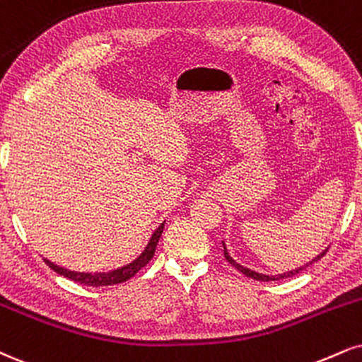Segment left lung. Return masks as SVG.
<instances>
[{"mask_svg": "<svg viewBox=\"0 0 362 362\" xmlns=\"http://www.w3.org/2000/svg\"><path fill=\"white\" fill-rule=\"evenodd\" d=\"M223 245H224V243H223ZM325 252H327V250H325L324 252H322V255H319V256H317V258H315V259H312V261H310V263H308V264H312V263H313V261H319V259L322 258V256H324V255H325ZM224 256H226V259H228V261H229V263H230V264H233V267H234V268H236V269H239V272H241V273H243V275L250 276V278H252V280H259V281H275V280H283V278H288V276H293V275H297V273H300V272H302V269H305V268L308 267V264H307V267L297 268V269H293V272H288V273H283V275H275V276H268V275H261V273H256V272H252V269H247V268H245V267H241V264H238V263H236V261H234V259H233V258H230V256L228 255V251H226V246H224Z\"/></svg>", "mask_w": 362, "mask_h": 362, "instance_id": "obj_1", "label": "left lung"}]
</instances>
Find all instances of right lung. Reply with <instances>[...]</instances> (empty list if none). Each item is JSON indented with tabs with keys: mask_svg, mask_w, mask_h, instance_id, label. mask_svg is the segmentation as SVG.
<instances>
[{
	"mask_svg": "<svg viewBox=\"0 0 362 362\" xmlns=\"http://www.w3.org/2000/svg\"><path fill=\"white\" fill-rule=\"evenodd\" d=\"M163 226H165V223L160 226L158 229L155 230L153 236H151V239H150V243H148V246L145 247V251H143L141 255H139L138 258L133 261V263L126 264V267H123V268H117V269H115V272H107V273H77V272H71V269H65V268L57 267V264L50 263L49 259H43V261H45L47 267L54 269L55 273H59V275L69 278V280H72V281H76V283H81V285H87V286L116 285V283H123L126 280H129V278H133L139 272V269H141L143 267H146V264L150 263V259L153 258V255H155L156 245H158V239H160V236H162V233H163Z\"/></svg>",
	"mask_w": 362,
	"mask_h": 362,
	"instance_id": "obj_1",
	"label": "right lung"
}]
</instances>
